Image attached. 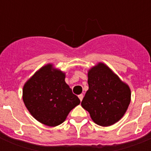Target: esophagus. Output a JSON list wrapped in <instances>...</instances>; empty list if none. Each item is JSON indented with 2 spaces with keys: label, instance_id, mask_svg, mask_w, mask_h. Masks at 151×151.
<instances>
[{
  "label": "esophagus",
  "instance_id": "34e87169",
  "mask_svg": "<svg viewBox=\"0 0 151 151\" xmlns=\"http://www.w3.org/2000/svg\"><path fill=\"white\" fill-rule=\"evenodd\" d=\"M78 98H79L80 101H82V99H83V94H79V95H78Z\"/></svg>",
  "mask_w": 151,
  "mask_h": 151
}]
</instances>
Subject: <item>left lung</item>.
Wrapping results in <instances>:
<instances>
[{
	"mask_svg": "<svg viewBox=\"0 0 151 151\" xmlns=\"http://www.w3.org/2000/svg\"><path fill=\"white\" fill-rule=\"evenodd\" d=\"M88 90L82 106L101 126H110L124 116L131 101V91L104 63H99L88 73Z\"/></svg>",
	"mask_w": 151,
	"mask_h": 151,
	"instance_id": "8db88e82",
	"label": "left lung"
}]
</instances>
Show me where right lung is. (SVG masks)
Here are the masks:
<instances>
[{
    "label": "right lung",
    "mask_w": 151,
    "mask_h": 151,
    "mask_svg": "<svg viewBox=\"0 0 151 151\" xmlns=\"http://www.w3.org/2000/svg\"><path fill=\"white\" fill-rule=\"evenodd\" d=\"M22 99L38 122L48 126L63 123L80 100L65 82V73L47 64L24 85Z\"/></svg>",
    "instance_id": "add662e5"
}]
</instances>
